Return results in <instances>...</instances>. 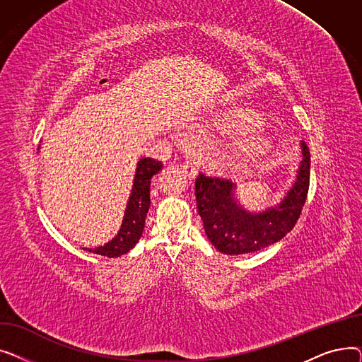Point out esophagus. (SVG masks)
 <instances>
[{
  "mask_svg": "<svg viewBox=\"0 0 362 362\" xmlns=\"http://www.w3.org/2000/svg\"><path fill=\"white\" fill-rule=\"evenodd\" d=\"M183 168V173L189 177V179H194L197 176V165L192 161H185L182 164Z\"/></svg>",
  "mask_w": 362,
  "mask_h": 362,
  "instance_id": "esophagus-1",
  "label": "esophagus"
}]
</instances>
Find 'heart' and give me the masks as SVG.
I'll list each match as a JSON object with an SVG mask.
<instances>
[{
	"label": "heart",
	"mask_w": 362,
	"mask_h": 362,
	"mask_svg": "<svg viewBox=\"0 0 362 362\" xmlns=\"http://www.w3.org/2000/svg\"><path fill=\"white\" fill-rule=\"evenodd\" d=\"M250 122H251L250 117H245L243 123H250ZM269 148H270L269 138L257 130L250 132L248 135H245V138H242V141L239 142V152L246 158H258L264 156L265 152L269 151Z\"/></svg>",
	"instance_id": "b5f03b06"
}]
</instances>
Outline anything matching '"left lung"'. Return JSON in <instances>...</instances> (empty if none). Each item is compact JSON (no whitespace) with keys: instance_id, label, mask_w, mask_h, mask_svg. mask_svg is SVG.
I'll use <instances>...</instances> for the list:
<instances>
[{"instance_id":"1","label":"left lung","mask_w":362,"mask_h":362,"mask_svg":"<svg viewBox=\"0 0 362 362\" xmlns=\"http://www.w3.org/2000/svg\"><path fill=\"white\" fill-rule=\"evenodd\" d=\"M302 161L296 182L274 208L259 214L242 210L233 199L230 179L199 173L195 180L197 208L205 235L223 254L240 255L259 251L286 236L296 224L310 187L311 156L302 141Z\"/></svg>"}]
</instances>
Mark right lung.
I'll use <instances>...</instances> for the list:
<instances>
[{"mask_svg":"<svg viewBox=\"0 0 362 362\" xmlns=\"http://www.w3.org/2000/svg\"><path fill=\"white\" fill-rule=\"evenodd\" d=\"M161 168H163V163L154 158H142L138 163L135 182H133L132 194L126 206L124 218L119 233L114 236L111 242L105 243L104 246H98V248L95 250L86 248V251L104 255L108 258H114L129 252L133 246L138 243L144 232L145 217L151 204V198H149L151 177L157 175Z\"/></svg>","mask_w":362,"mask_h":362,"instance_id":"right-lung-1","label":"right lung"}]
</instances>
